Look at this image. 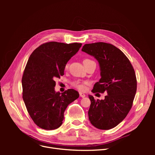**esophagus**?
I'll return each mask as SVG.
<instances>
[{"label":"esophagus","mask_w":155,"mask_h":155,"mask_svg":"<svg viewBox=\"0 0 155 155\" xmlns=\"http://www.w3.org/2000/svg\"><path fill=\"white\" fill-rule=\"evenodd\" d=\"M79 96H80V97H85V94H83V93H82V92H79Z\"/></svg>","instance_id":"obj_1"}]
</instances>
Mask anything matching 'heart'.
Masks as SVG:
<instances>
[{"mask_svg":"<svg viewBox=\"0 0 155 155\" xmlns=\"http://www.w3.org/2000/svg\"><path fill=\"white\" fill-rule=\"evenodd\" d=\"M90 61H93L89 59H85L84 60V63H87V62H90ZM69 64L68 63H67L65 64V67L64 68L65 69H67L68 68ZM87 85V81H79V80H77V81H75L72 83V85L75 87L78 88V90L79 91H84L85 90L86 88V85Z\"/></svg>","mask_w":155,"mask_h":155,"instance_id":"obj_1","label":"heart"}]
</instances>
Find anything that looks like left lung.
<instances>
[{
    "label": "left lung",
    "mask_w": 155,
    "mask_h": 155,
    "mask_svg": "<svg viewBox=\"0 0 155 155\" xmlns=\"http://www.w3.org/2000/svg\"><path fill=\"white\" fill-rule=\"evenodd\" d=\"M81 50L94 57L100 66L101 78L92 92L108 94L101 100L88 95L91 101L89 120L99 129L114 128L124 120L133 106L137 88L133 65L122 51L110 43L86 44Z\"/></svg>",
    "instance_id": "8db88e82"
}]
</instances>
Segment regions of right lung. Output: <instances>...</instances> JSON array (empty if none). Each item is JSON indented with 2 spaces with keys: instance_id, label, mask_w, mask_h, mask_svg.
Here are the masks:
<instances>
[{
  "instance_id": "right-lung-1",
  "label": "right lung",
  "mask_w": 155,
  "mask_h": 155,
  "mask_svg": "<svg viewBox=\"0 0 155 155\" xmlns=\"http://www.w3.org/2000/svg\"><path fill=\"white\" fill-rule=\"evenodd\" d=\"M81 43L51 41L40 45L30 55L22 78V98L34 122L46 130L63 124L67 106L79 97L74 89L55 92V78L64 75L65 64Z\"/></svg>"
}]
</instances>
